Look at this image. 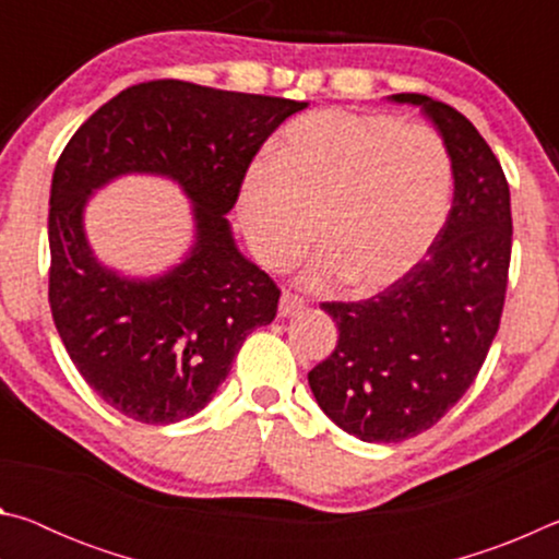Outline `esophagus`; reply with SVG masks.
<instances>
[{"label": "esophagus", "instance_id": "34e87169", "mask_svg": "<svg viewBox=\"0 0 559 559\" xmlns=\"http://www.w3.org/2000/svg\"><path fill=\"white\" fill-rule=\"evenodd\" d=\"M302 310H306V300L296 296V293H290V290L281 293V302H278V316L281 318H293V316L302 313Z\"/></svg>", "mask_w": 559, "mask_h": 559}]
</instances>
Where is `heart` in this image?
I'll list each match as a JSON object with an SVG mask.
<instances>
[{"label":"heart","mask_w":559,"mask_h":559,"mask_svg":"<svg viewBox=\"0 0 559 559\" xmlns=\"http://www.w3.org/2000/svg\"><path fill=\"white\" fill-rule=\"evenodd\" d=\"M449 200L451 163L437 132L382 112L328 108L293 120L278 157L246 169L239 224L263 266L288 269L316 239L310 286L340 278L353 290H377L429 251Z\"/></svg>","instance_id":"b5f03b06"}]
</instances>
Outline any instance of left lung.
<instances>
[{"instance_id": "1", "label": "left lung", "mask_w": 559, "mask_h": 559, "mask_svg": "<svg viewBox=\"0 0 559 559\" xmlns=\"http://www.w3.org/2000/svg\"><path fill=\"white\" fill-rule=\"evenodd\" d=\"M390 100L421 108L439 130L453 202L406 276L367 300L323 302L340 337L308 384L340 429L370 443L427 431L476 380L503 316L513 243L503 167L473 122L421 93Z\"/></svg>"}]
</instances>
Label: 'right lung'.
Segmentation results:
<instances>
[{"instance_id":"add662e5","label":"right lung","mask_w":559,"mask_h":559,"mask_svg":"<svg viewBox=\"0 0 559 559\" xmlns=\"http://www.w3.org/2000/svg\"><path fill=\"white\" fill-rule=\"evenodd\" d=\"M302 100L150 81L75 130L51 179L49 302L75 370L112 409L175 424L212 402L246 335L276 318L281 290L236 246L226 214L261 145ZM126 174L165 176L193 204L195 239L157 277L97 261L82 216Z\"/></svg>"}]
</instances>
